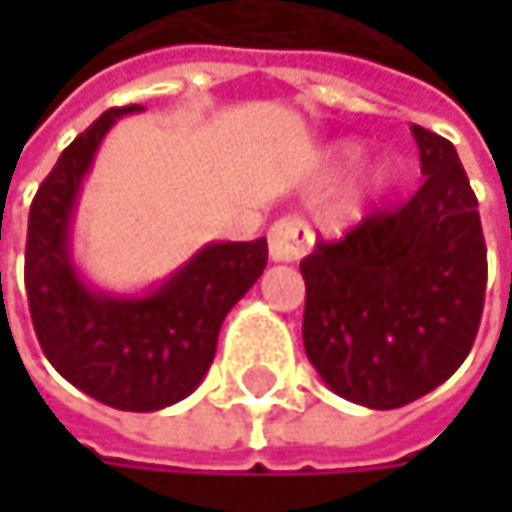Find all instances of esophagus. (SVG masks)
<instances>
[{"label":"esophagus","instance_id":"34e87169","mask_svg":"<svg viewBox=\"0 0 512 512\" xmlns=\"http://www.w3.org/2000/svg\"><path fill=\"white\" fill-rule=\"evenodd\" d=\"M314 231L299 216H284L269 228V257L275 263H296L311 252Z\"/></svg>","mask_w":512,"mask_h":512}]
</instances>
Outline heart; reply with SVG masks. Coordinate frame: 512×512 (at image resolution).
Instances as JSON below:
<instances>
[{"label": "heart", "instance_id": "obj_1", "mask_svg": "<svg viewBox=\"0 0 512 512\" xmlns=\"http://www.w3.org/2000/svg\"><path fill=\"white\" fill-rule=\"evenodd\" d=\"M356 156H358L356 145H347V148H341V151H338V162H341V165H347V162H353ZM379 180H382V171H376V180H373V183H379ZM358 213H361V198L350 195V198H344V201L335 207V213H332V222H335V225L356 222Z\"/></svg>", "mask_w": 512, "mask_h": 512}]
</instances>
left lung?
<instances>
[{"mask_svg":"<svg viewBox=\"0 0 512 512\" xmlns=\"http://www.w3.org/2000/svg\"><path fill=\"white\" fill-rule=\"evenodd\" d=\"M421 189L364 216L299 263L305 353L323 382L367 409L439 388L480 329L486 243L457 148L412 124Z\"/></svg>","mask_w":512,"mask_h":512,"instance_id":"8db88e82","label":"left lung"}]
</instances>
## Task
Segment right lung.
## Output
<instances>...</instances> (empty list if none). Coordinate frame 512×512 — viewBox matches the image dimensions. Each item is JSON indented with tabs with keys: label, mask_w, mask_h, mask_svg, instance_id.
Segmentation results:
<instances>
[{
	"label": "right lung",
	"mask_w": 512,
	"mask_h": 512,
	"mask_svg": "<svg viewBox=\"0 0 512 512\" xmlns=\"http://www.w3.org/2000/svg\"><path fill=\"white\" fill-rule=\"evenodd\" d=\"M130 112L142 106L103 112L38 186L26 296L41 350L67 382L112 409L156 412L192 394L210 370L222 320L266 266V237L210 243L145 296L91 290L70 260V219L103 136Z\"/></svg>",
	"instance_id": "1"
}]
</instances>
